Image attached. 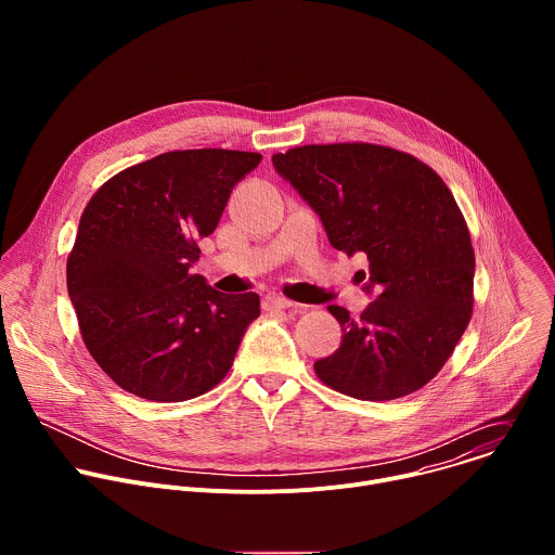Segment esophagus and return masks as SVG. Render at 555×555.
Returning a JSON list of instances; mask_svg holds the SVG:
<instances>
[{"instance_id":"1","label":"esophagus","mask_w":555,"mask_h":555,"mask_svg":"<svg viewBox=\"0 0 555 555\" xmlns=\"http://www.w3.org/2000/svg\"><path fill=\"white\" fill-rule=\"evenodd\" d=\"M296 302H292V300H287V298H283V296H266L263 298V307L266 309H289V307H294Z\"/></svg>"}]
</instances>
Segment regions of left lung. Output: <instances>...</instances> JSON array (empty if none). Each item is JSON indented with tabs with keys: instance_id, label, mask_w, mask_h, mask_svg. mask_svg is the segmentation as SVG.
<instances>
[{
	"instance_id": "8db88e82",
	"label": "left lung",
	"mask_w": 555,
	"mask_h": 555,
	"mask_svg": "<svg viewBox=\"0 0 555 555\" xmlns=\"http://www.w3.org/2000/svg\"><path fill=\"white\" fill-rule=\"evenodd\" d=\"M272 165L321 217L336 250L369 259L362 289L375 300L358 321L327 307L343 343L315 360V373L366 402L428 384L472 315L474 250L450 189L417 157L364 142L305 144L272 155Z\"/></svg>"
}]
</instances>
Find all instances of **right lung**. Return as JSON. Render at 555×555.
I'll use <instances>...</instances> for the list:
<instances>
[{"mask_svg": "<svg viewBox=\"0 0 555 555\" xmlns=\"http://www.w3.org/2000/svg\"><path fill=\"white\" fill-rule=\"evenodd\" d=\"M259 163L248 151H169L120 171L86 206L67 294L88 351L127 392L184 402L230 371L259 296L221 294L191 268Z\"/></svg>", "mask_w": 555, "mask_h": 555, "instance_id": "add662e5", "label": "right lung"}]
</instances>
